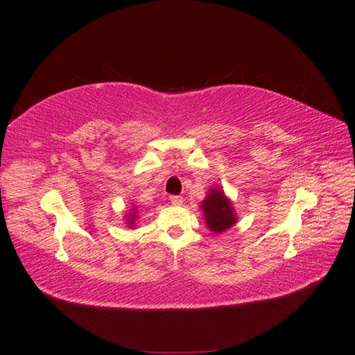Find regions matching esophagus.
<instances>
[{
  "label": "esophagus",
  "instance_id": "34e87169",
  "mask_svg": "<svg viewBox=\"0 0 355 355\" xmlns=\"http://www.w3.org/2000/svg\"><path fill=\"white\" fill-rule=\"evenodd\" d=\"M170 202H171V205L180 206V205L184 203V197H182V196H171V197H170Z\"/></svg>",
  "mask_w": 355,
  "mask_h": 355
}]
</instances>
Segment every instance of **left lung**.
<instances>
[{"label": "left lung", "mask_w": 355, "mask_h": 355, "mask_svg": "<svg viewBox=\"0 0 355 355\" xmlns=\"http://www.w3.org/2000/svg\"><path fill=\"white\" fill-rule=\"evenodd\" d=\"M206 226L214 233H221L236 223L235 209L221 188H211L200 205Z\"/></svg>", "instance_id": "8db88e82"}]
</instances>
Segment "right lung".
I'll return each instance as SVG.
<instances>
[{
    "label": "right lung",
    "mask_w": 355,
    "mask_h": 355,
    "mask_svg": "<svg viewBox=\"0 0 355 355\" xmlns=\"http://www.w3.org/2000/svg\"><path fill=\"white\" fill-rule=\"evenodd\" d=\"M135 218H137V212H135V207H134L132 212L128 215V224H131V226H132L134 221H135Z\"/></svg>",
    "instance_id": "right-lung-1"
}]
</instances>
